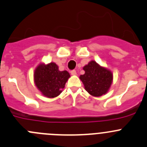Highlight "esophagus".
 Segmentation results:
<instances>
[{
    "label": "esophagus",
    "mask_w": 147,
    "mask_h": 147,
    "mask_svg": "<svg viewBox=\"0 0 147 147\" xmlns=\"http://www.w3.org/2000/svg\"><path fill=\"white\" fill-rule=\"evenodd\" d=\"M70 73H71V75H77V72H76V71L75 70V69H74V70L71 71Z\"/></svg>",
    "instance_id": "obj_1"
}]
</instances>
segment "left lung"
<instances>
[{
	"mask_svg": "<svg viewBox=\"0 0 147 147\" xmlns=\"http://www.w3.org/2000/svg\"><path fill=\"white\" fill-rule=\"evenodd\" d=\"M83 69L85 74L81 75L80 79L87 92L95 97L105 95L113 82L112 72L93 60L85 65Z\"/></svg>",
	"mask_w": 147,
	"mask_h": 147,
	"instance_id": "8db88e82",
	"label": "left lung"
}]
</instances>
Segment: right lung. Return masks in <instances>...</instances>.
<instances>
[{
  "label": "right lung",
  "mask_w": 147,
  "mask_h": 147,
  "mask_svg": "<svg viewBox=\"0 0 147 147\" xmlns=\"http://www.w3.org/2000/svg\"><path fill=\"white\" fill-rule=\"evenodd\" d=\"M70 77L66 70L59 71L55 62L40 64L34 71V82L42 95L52 98L58 96Z\"/></svg>",
  "instance_id": "1"
}]
</instances>
